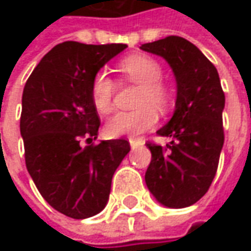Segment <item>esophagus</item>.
Segmentation results:
<instances>
[{
  "instance_id": "34e87169",
  "label": "esophagus",
  "mask_w": 251,
  "mask_h": 251,
  "mask_svg": "<svg viewBox=\"0 0 251 251\" xmlns=\"http://www.w3.org/2000/svg\"><path fill=\"white\" fill-rule=\"evenodd\" d=\"M130 145L131 148L134 150V148H138L141 145H144V140H141V138H130Z\"/></svg>"
}]
</instances>
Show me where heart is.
<instances>
[{
	"instance_id": "obj_1",
	"label": "heart",
	"mask_w": 251,
	"mask_h": 251,
	"mask_svg": "<svg viewBox=\"0 0 251 251\" xmlns=\"http://www.w3.org/2000/svg\"><path fill=\"white\" fill-rule=\"evenodd\" d=\"M123 75L140 85L135 99L138 109L119 111L106 123V134L109 137L137 135L152 128L156 121V110L165 113L172 104L170 89L162 82L163 70L155 58L147 54H132L123 58L119 64ZM116 85L106 73H98L91 85L92 104L101 114L113 109V96Z\"/></svg>"
}]
</instances>
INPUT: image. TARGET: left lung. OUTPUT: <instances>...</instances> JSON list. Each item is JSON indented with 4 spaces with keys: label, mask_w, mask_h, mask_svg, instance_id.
I'll list each match as a JSON object with an SVG mask.
<instances>
[{
    "label": "left lung",
    "mask_w": 251,
    "mask_h": 251,
    "mask_svg": "<svg viewBox=\"0 0 251 251\" xmlns=\"http://www.w3.org/2000/svg\"><path fill=\"white\" fill-rule=\"evenodd\" d=\"M141 50L163 57L177 83L175 113L158 130L172 141L165 147L147 144L152 159L145 183L162 205L190 207L207 193L217 173L225 140V93L214 64L186 39L168 36Z\"/></svg>",
    "instance_id": "1"
}]
</instances>
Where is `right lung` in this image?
Wrapping results in <instances>:
<instances>
[{
    "mask_svg": "<svg viewBox=\"0 0 251 251\" xmlns=\"http://www.w3.org/2000/svg\"><path fill=\"white\" fill-rule=\"evenodd\" d=\"M127 44L64 42L44 55L26 81L21 135L25 162L43 198L58 212L85 219L106 207L111 178L130 152L127 140L100 141L91 99L95 75Z\"/></svg>",
    "mask_w": 251,
    "mask_h": 251,
    "instance_id": "add662e5",
    "label": "right lung"
}]
</instances>
